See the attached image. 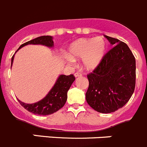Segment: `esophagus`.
Instances as JSON below:
<instances>
[{
	"instance_id": "obj_1",
	"label": "esophagus",
	"mask_w": 147,
	"mask_h": 147,
	"mask_svg": "<svg viewBox=\"0 0 147 147\" xmlns=\"http://www.w3.org/2000/svg\"><path fill=\"white\" fill-rule=\"evenodd\" d=\"M74 76H75V77H80V76H82V74H81V73L76 72V74H74Z\"/></svg>"
}]
</instances>
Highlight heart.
<instances>
[{
    "instance_id": "heart-1",
    "label": "heart",
    "mask_w": 147,
    "mask_h": 147,
    "mask_svg": "<svg viewBox=\"0 0 147 147\" xmlns=\"http://www.w3.org/2000/svg\"><path fill=\"white\" fill-rule=\"evenodd\" d=\"M107 42L101 37L94 39L83 38L74 42L68 47L70 56H65L68 62H73L74 58H83L86 69L96 68L104 58L107 51Z\"/></svg>"
}]
</instances>
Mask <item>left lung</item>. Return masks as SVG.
<instances>
[{"mask_svg":"<svg viewBox=\"0 0 147 147\" xmlns=\"http://www.w3.org/2000/svg\"><path fill=\"white\" fill-rule=\"evenodd\" d=\"M115 45L100 63L87 75L89 88L86 100L91 107L102 113H110L123 107L134 92L136 60L123 42L105 35Z\"/></svg>","mask_w":147,"mask_h":147,"instance_id":"1","label":"left lung"}]
</instances>
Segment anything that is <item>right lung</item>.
<instances>
[{"label": "right lung", "mask_w": 147, "mask_h": 147, "mask_svg": "<svg viewBox=\"0 0 147 147\" xmlns=\"http://www.w3.org/2000/svg\"><path fill=\"white\" fill-rule=\"evenodd\" d=\"M29 44L42 45L49 47H53L54 45L53 37L41 36V37H37L34 40L22 44L19 47L17 51L24 46ZM13 58H14V55L11 58V65L13 63ZM74 80L75 77L73 74L69 75V76L60 75L53 87L52 88L51 90L48 92L45 97H44L40 101L33 103V104H26L19 100L18 101L19 102L21 105L24 107L26 110L35 115H47L53 114L64 106L67 100V92Z\"/></svg>", "instance_id": "1"}]
</instances>
